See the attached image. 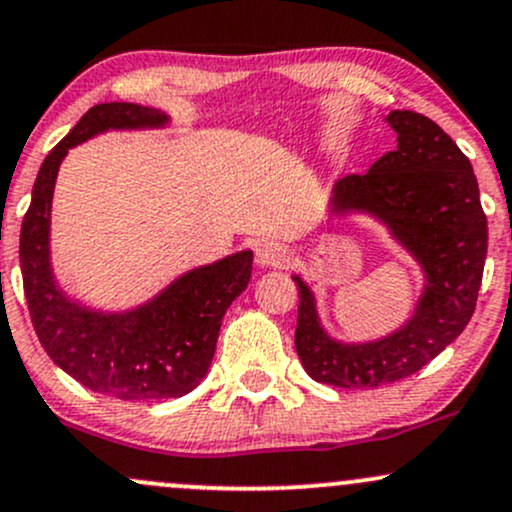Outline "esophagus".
<instances>
[{
  "label": "esophagus",
  "mask_w": 512,
  "mask_h": 512,
  "mask_svg": "<svg viewBox=\"0 0 512 512\" xmlns=\"http://www.w3.org/2000/svg\"><path fill=\"white\" fill-rule=\"evenodd\" d=\"M289 260H291L289 248L281 243H274V240L262 243L255 252V262L260 264V267H284V264H289Z\"/></svg>",
  "instance_id": "obj_1"
}]
</instances>
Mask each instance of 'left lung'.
<instances>
[{
  "label": "left lung",
  "instance_id": "1",
  "mask_svg": "<svg viewBox=\"0 0 512 512\" xmlns=\"http://www.w3.org/2000/svg\"><path fill=\"white\" fill-rule=\"evenodd\" d=\"M397 132L366 175H346L334 185L332 211H366L385 223L426 274L414 315L378 342L342 344L322 330L315 296L298 284L296 351L317 383L370 390L409 378L460 337L477 308L489 228L479 202L472 163L426 115L392 110Z\"/></svg>",
  "mask_w": 512,
  "mask_h": 512
}]
</instances>
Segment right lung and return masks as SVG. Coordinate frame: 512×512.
<instances>
[{"instance_id": "obj_1", "label": "right lung", "mask_w": 512, "mask_h": 512, "mask_svg": "<svg viewBox=\"0 0 512 512\" xmlns=\"http://www.w3.org/2000/svg\"><path fill=\"white\" fill-rule=\"evenodd\" d=\"M166 122V113L137 103L93 105L43 161L21 223L23 293L40 344L88 390L125 402L182 397L202 383L223 315L252 274V252H236L182 274L149 303L125 313L91 310L57 286L50 267V209L62 158L108 129Z\"/></svg>"}]
</instances>
